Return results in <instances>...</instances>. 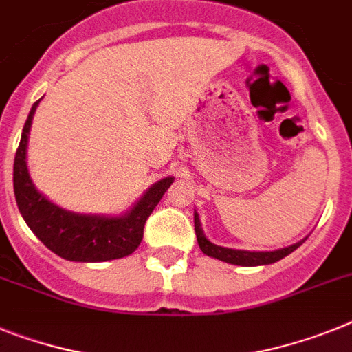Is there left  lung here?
Masks as SVG:
<instances>
[{
  "mask_svg": "<svg viewBox=\"0 0 352 352\" xmlns=\"http://www.w3.org/2000/svg\"><path fill=\"white\" fill-rule=\"evenodd\" d=\"M195 234H197V241H199V247L204 254H208L211 258H217L220 261L231 263V265H241V267H258V265H270V263H276L279 259H283L285 256H288L290 252H294L297 247L304 243L290 245L286 249L274 250V252H249V250H234V249H226V247H218V245L211 243V241L204 236L202 227H200L199 214L195 212Z\"/></svg>",
  "mask_w": 352,
  "mask_h": 352,
  "instance_id": "obj_1",
  "label": "left lung"
}]
</instances>
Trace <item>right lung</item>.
Instances as JSON below:
<instances>
[{"instance_id": "1", "label": "right lung", "mask_w": 352, "mask_h": 352, "mask_svg": "<svg viewBox=\"0 0 352 352\" xmlns=\"http://www.w3.org/2000/svg\"><path fill=\"white\" fill-rule=\"evenodd\" d=\"M37 103L39 102L34 103L23 126L21 143L14 159V193L21 214L34 234L60 258L85 263L125 258L140 247L144 223L164 191L171 186L173 177L155 182L143 195V199L135 204L134 209L121 218L91 217L64 211L35 190L26 168V143Z\"/></svg>"}]
</instances>
